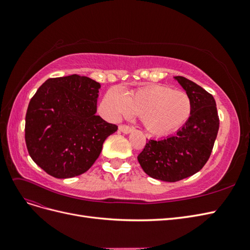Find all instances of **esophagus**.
I'll list each match as a JSON object with an SVG mask.
<instances>
[{
  "instance_id": "obj_1",
  "label": "esophagus",
  "mask_w": 250,
  "mask_h": 250,
  "mask_svg": "<svg viewBox=\"0 0 250 250\" xmlns=\"http://www.w3.org/2000/svg\"><path fill=\"white\" fill-rule=\"evenodd\" d=\"M119 130H120L121 132L125 133V134H128V133H130V132L132 131L131 128H130L129 126H127V125H120V126H119Z\"/></svg>"
}]
</instances>
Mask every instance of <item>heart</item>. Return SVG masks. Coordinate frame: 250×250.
Returning a JSON list of instances; mask_svg holds the SVG:
<instances>
[{
    "label": "heart",
    "mask_w": 250,
    "mask_h": 250,
    "mask_svg": "<svg viewBox=\"0 0 250 250\" xmlns=\"http://www.w3.org/2000/svg\"><path fill=\"white\" fill-rule=\"evenodd\" d=\"M109 116L118 119L130 113L140 116L143 126L154 135L176 130L191 115V101L185 93L165 85H150L126 95L112 88L105 96Z\"/></svg>",
    "instance_id": "b5f03b06"
}]
</instances>
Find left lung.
Returning <instances> with one entry per match:
<instances>
[{
    "label": "left lung",
    "mask_w": 250,
    "mask_h": 250,
    "mask_svg": "<svg viewBox=\"0 0 250 250\" xmlns=\"http://www.w3.org/2000/svg\"><path fill=\"white\" fill-rule=\"evenodd\" d=\"M191 101V115L175 135L149 140L138 155L150 177L175 183L194 175L208 161L219 130L214 97L195 82L176 76Z\"/></svg>",
    "instance_id": "8db88e82"
}]
</instances>
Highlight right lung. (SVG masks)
<instances>
[{"instance_id":"obj_1","label":"right lung","mask_w":250,"mask_h":250,"mask_svg":"<svg viewBox=\"0 0 250 250\" xmlns=\"http://www.w3.org/2000/svg\"><path fill=\"white\" fill-rule=\"evenodd\" d=\"M100 83L85 76L50 78L30 100L25 140L33 162L56 178L86 172L118 126L96 116Z\"/></svg>"}]
</instances>
